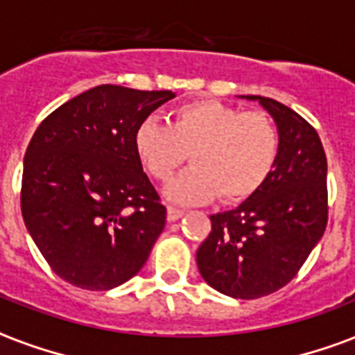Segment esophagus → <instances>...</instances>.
<instances>
[{"label": "esophagus", "instance_id": "esophagus-1", "mask_svg": "<svg viewBox=\"0 0 355 355\" xmlns=\"http://www.w3.org/2000/svg\"><path fill=\"white\" fill-rule=\"evenodd\" d=\"M184 216V210L180 208H175V206H167V221H177Z\"/></svg>", "mask_w": 355, "mask_h": 355}]
</instances>
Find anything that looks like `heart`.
Returning <instances> with one entry per match:
<instances>
[{"mask_svg":"<svg viewBox=\"0 0 355 355\" xmlns=\"http://www.w3.org/2000/svg\"><path fill=\"white\" fill-rule=\"evenodd\" d=\"M134 150L150 177L166 182L188 158L186 171L167 186L169 199L195 205L221 195L243 202L263 188L280 156V132L265 112H243L197 99L171 110L169 121L147 118L134 132Z\"/></svg>","mask_w":355,"mask_h":355,"instance_id":"obj_1","label":"heart"}]
</instances>
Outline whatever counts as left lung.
Returning a JSON list of instances; mask_svg holds the SVG:
<instances>
[{"label":"left lung","mask_w":355,"mask_h":355,"mask_svg":"<svg viewBox=\"0 0 355 355\" xmlns=\"http://www.w3.org/2000/svg\"><path fill=\"white\" fill-rule=\"evenodd\" d=\"M275 118L280 156L258 193L236 210L210 217L197 250L208 286L232 298L265 297L297 276L328 223L326 155L317 130L270 97L247 96Z\"/></svg>","instance_id":"left-lung-1"}]
</instances>
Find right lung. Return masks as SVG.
Masks as SVG:
<instances>
[{
    "instance_id": "obj_1",
    "label": "right lung",
    "mask_w": 355,
    "mask_h": 355,
    "mask_svg": "<svg viewBox=\"0 0 355 355\" xmlns=\"http://www.w3.org/2000/svg\"><path fill=\"white\" fill-rule=\"evenodd\" d=\"M169 90L101 85L69 99L33 134L24 158L21 216L55 275L107 291L144 267L166 206L134 150V132Z\"/></svg>"
}]
</instances>
